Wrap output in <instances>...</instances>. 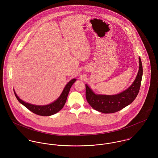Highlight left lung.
<instances>
[{
  "mask_svg": "<svg viewBox=\"0 0 158 158\" xmlns=\"http://www.w3.org/2000/svg\"><path fill=\"white\" fill-rule=\"evenodd\" d=\"M139 60V69L135 81L129 88L118 94L97 95L86 85V98L91 107L99 112L109 114L117 112L131 104L136 98L141 85L143 69L140 57Z\"/></svg>",
  "mask_w": 158,
  "mask_h": 158,
  "instance_id": "obj_1",
  "label": "left lung"
}]
</instances>
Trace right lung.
<instances>
[{
	"mask_svg": "<svg viewBox=\"0 0 158 158\" xmlns=\"http://www.w3.org/2000/svg\"><path fill=\"white\" fill-rule=\"evenodd\" d=\"M76 80H77L76 79H72V80H70L67 84L66 87L64 88V90L63 91L62 94H61V95L60 96V97L53 103L47 105H45V106L34 105H31V104H29L28 103L24 102L18 97V96L16 95L15 91L14 92L18 100L30 111L39 115L49 116L58 113L63 108V106L66 103L70 89L72 86V85L76 81Z\"/></svg>",
	"mask_w": 158,
	"mask_h": 158,
	"instance_id": "add662e5",
	"label": "right lung"
}]
</instances>
